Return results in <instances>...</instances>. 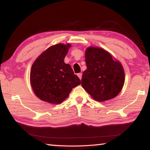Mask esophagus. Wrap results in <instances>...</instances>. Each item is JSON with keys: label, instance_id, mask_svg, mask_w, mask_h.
Here are the masks:
<instances>
[{"label": "esophagus", "instance_id": "1", "mask_svg": "<svg viewBox=\"0 0 150 150\" xmlns=\"http://www.w3.org/2000/svg\"><path fill=\"white\" fill-rule=\"evenodd\" d=\"M77 75H78V77H79L80 79H82V73H78Z\"/></svg>", "mask_w": 150, "mask_h": 150}]
</instances>
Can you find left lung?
<instances>
[{
    "mask_svg": "<svg viewBox=\"0 0 150 150\" xmlns=\"http://www.w3.org/2000/svg\"><path fill=\"white\" fill-rule=\"evenodd\" d=\"M87 69L83 73L81 85L95 100L115 98L123 87L125 75L121 63L100 47H89L85 52Z\"/></svg>",
    "mask_w": 150,
    "mask_h": 150,
    "instance_id": "1",
    "label": "left lung"
}]
</instances>
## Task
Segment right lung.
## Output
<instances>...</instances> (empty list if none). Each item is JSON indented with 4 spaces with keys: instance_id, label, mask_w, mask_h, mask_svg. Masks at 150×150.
<instances>
[{
    "instance_id": "1",
    "label": "right lung",
    "mask_w": 150,
    "mask_h": 150,
    "mask_svg": "<svg viewBox=\"0 0 150 150\" xmlns=\"http://www.w3.org/2000/svg\"><path fill=\"white\" fill-rule=\"evenodd\" d=\"M69 44H58L44 51L35 59L30 71V83L40 99L52 104H60L69 96L81 81L64 62Z\"/></svg>"
}]
</instances>
